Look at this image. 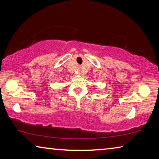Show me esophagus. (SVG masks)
<instances>
[{"label": "esophagus", "mask_w": 159, "mask_h": 159, "mask_svg": "<svg viewBox=\"0 0 159 159\" xmlns=\"http://www.w3.org/2000/svg\"><path fill=\"white\" fill-rule=\"evenodd\" d=\"M79 71H80V70H81V67L79 66Z\"/></svg>", "instance_id": "obj_1"}]
</instances>
